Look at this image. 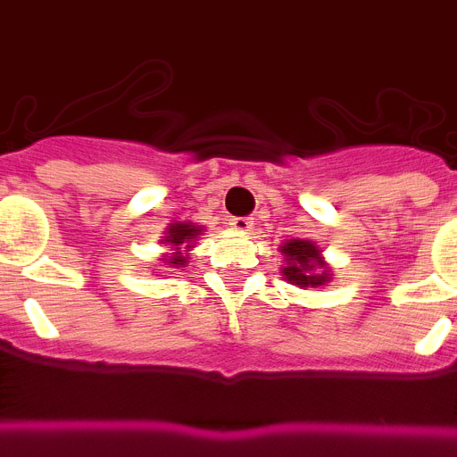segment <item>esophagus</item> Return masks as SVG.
<instances>
[{
  "mask_svg": "<svg viewBox=\"0 0 457 457\" xmlns=\"http://www.w3.org/2000/svg\"><path fill=\"white\" fill-rule=\"evenodd\" d=\"M229 225H232L234 232H238V234L253 232V220H250V219H232V220H229Z\"/></svg>",
  "mask_w": 457,
  "mask_h": 457,
  "instance_id": "obj_1",
  "label": "esophagus"
}]
</instances>
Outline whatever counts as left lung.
I'll list each match as a JSON object with an SVG mask.
<instances>
[{"mask_svg": "<svg viewBox=\"0 0 457 457\" xmlns=\"http://www.w3.org/2000/svg\"><path fill=\"white\" fill-rule=\"evenodd\" d=\"M284 257L281 277L297 288H318L334 279L331 266L322 257V250L311 238H288L279 245Z\"/></svg>", "mask_w": 457, "mask_h": 457, "instance_id": "left-lung-1", "label": "left lung"}]
</instances>
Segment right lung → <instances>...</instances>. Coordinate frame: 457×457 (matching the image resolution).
Returning <instances> with one entry per match:
<instances>
[{
	"mask_svg": "<svg viewBox=\"0 0 457 457\" xmlns=\"http://www.w3.org/2000/svg\"><path fill=\"white\" fill-rule=\"evenodd\" d=\"M204 232L203 225H195L191 220L185 223H170L166 228L162 243H164L169 253L162 254L160 263L164 268H185L189 262V250L195 248V241H198L200 234Z\"/></svg>",
	"mask_w": 457,
	"mask_h": 457,
	"instance_id": "right-lung-1",
	"label": "right lung"
}]
</instances>
